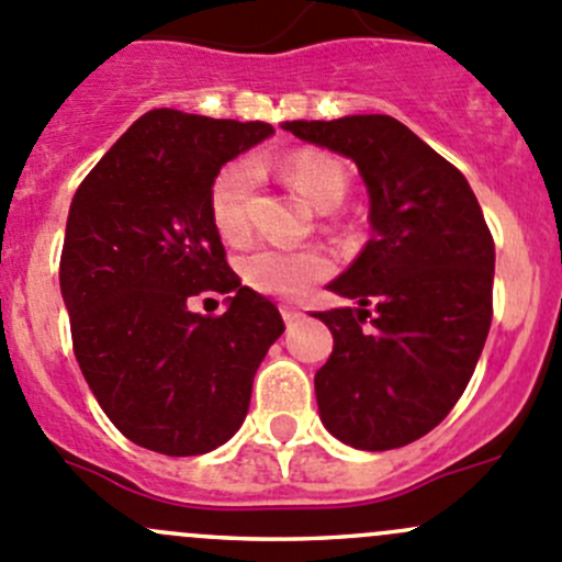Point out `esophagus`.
<instances>
[{
	"label": "esophagus",
	"instance_id": "34e87169",
	"mask_svg": "<svg viewBox=\"0 0 562 562\" xmlns=\"http://www.w3.org/2000/svg\"><path fill=\"white\" fill-rule=\"evenodd\" d=\"M282 317H285L288 326H293V323L302 321L304 313H299V310H293V307H282Z\"/></svg>",
	"mask_w": 562,
	"mask_h": 562
}]
</instances>
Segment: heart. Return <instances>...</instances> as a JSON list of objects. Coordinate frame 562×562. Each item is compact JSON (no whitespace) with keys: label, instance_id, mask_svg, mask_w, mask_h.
<instances>
[{"label":"heart","instance_id":"heart-1","mask_svg":"<svg viewBox=\"0 0 562 562\" xmlns=\"http://www.w3.org/2000/svg\"><path fill=\"white\" fill-rule=\"evenodd\" d=\"M282 181L293 187L317 212H331L342 203L348 192V171L334 157L321 151H299L277 166ZM255 168L249 162H236L217 176L212 187V217L220 236L228 241H241L249 234V198H252ZM241 274L252 291L269 296L296 299L310 285L331 274V258L317 247L280 249L260 247L247 255Z\"/></svg>","mask_w":562,"mask_h":562}]
</instances>
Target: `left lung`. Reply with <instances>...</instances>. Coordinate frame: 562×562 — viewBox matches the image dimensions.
I'll return each instance as SVG.
<instances>
[{
	"label": "left lung",
	"instance_id": "1",
	"mask_svg": "<svg viewBox=\"0 0 562 562\" xmlns=\"http://www.w3.org/2000/svg\"><path fill=\"white\" fill-rule=\"evenodd\" d=\"M282 127L350 157L370 192L372 239L328 282L359 307L315 315L334 334L315 372L321 422L353 449H400L468 389L492 323L495 241L468 179L394 116Z\"/></svg>",
	"mask_w": 562,
	"mask_h": 562
}]
</instances>
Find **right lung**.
<instances>
[{
  "instance_id": "obj_1",
  "label": "right lung",
  "mask_w": 562,
  "mask_h": 562,
  "mask_svg": "<svg viewBox=\"0 0 562 562\" xmlns=\"http://www.w3.org/2000/svg\"><path fill=\"white\" fill-rule=\"evenodd\" d=\"M271 133L155 108L70 203L59 285L78 367L113 427L157 454H206L234 438L285 331L280 310L228 266L212 217L220 168ZM201 292H228L224 313L192 314Z\"/></svg>"
}]
</instances>
